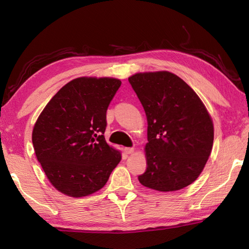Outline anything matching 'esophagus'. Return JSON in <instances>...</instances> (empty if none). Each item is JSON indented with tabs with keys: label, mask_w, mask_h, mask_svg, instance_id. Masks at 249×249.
<instances>
[{
	"label": "esophagus",
	"mask_w": 249,
	"mask_h": 249,
	"mask_svg": "<svg viewBox=\"0 0 249 249\" xmlns=\"http://www.w3.org/2000/svg\"><path fill=\"white\" fill-rule=\"evenodd\" d=\"M124 151H125L126 154H131V153H134L135 149H134V147H125Z\"/></svg>",
	"instance_id": "1"
}]
</instances>
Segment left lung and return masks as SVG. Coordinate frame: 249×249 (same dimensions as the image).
I'll return each instance as SVG.
<instances>
[{"mask_svg": "<svg viewBox=\"0 0 249 249\" xmlns=\"http://www.w3.org/2000/svg\"><path fill=\"white\" fill-rule=\"evenodd\" d=\"M145 111V187L174 192L195 182L213 146L212 119L194 89L169 71L139 72L128 78Z\"/></svg>", "mask_w": 249, "mask_h": 249, "instance_id": "1", "label": "left lung"}]
</instances>
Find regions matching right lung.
<instances>
[{"mask_svg": "<svg viewBox=\"0 0 249 249\" xmlns=\"http://www.w3.org/2000/svg\"><path fill=\"white\" fill-rule=\"evenodd\" d=\"M121 83L114 78L73 79L37 119L32 134L35 154L59 192L75 198L97 192L120 162L121 153L104 134L107 109Z\"/></svg>", "mask_w": 249, "mask_h": 249, "instance_id": "1", "label": "right lung"}]
</instances>
